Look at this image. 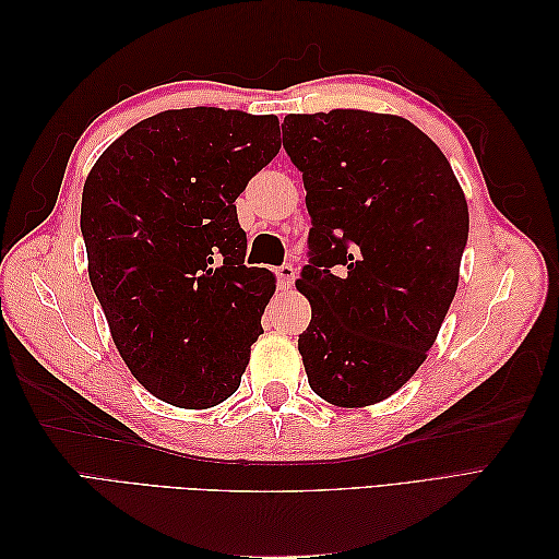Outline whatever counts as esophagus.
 Masks as SVG:
<instances>
[{
	"instance_id": "1",
	"label": "esophagus",
	"mask_w": 559,
	"mask_h": 559,
	"mask_svg": "<svg viewBox=\"0 0 559 559\" xmlns=\"http://www.w3.org/2000/svg\"><path fill=\"white\" fill-rule=\"evenodd\" d=\"M275 275H277V282H280L282 289H292L294 282H296V267L292 263H284L275 270Z\"/></svg>"
}]
</instances>
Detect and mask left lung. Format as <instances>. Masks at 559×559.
Wrapping results in <instances>:
<instances>
[{
  "instance_id": "left-lung-1",
  "label": "left lung",
  "mask_w": 559,
  "mask_h": 559,
  "mask_svg": "<svg viewBox=\"0 0 559 559\" xmlns=\"http://www.w3.org/2000/svg\"><path fill=\"white\" fill-rule=\"evenodd\" d=\"M286 156L312 216L298 335L312 392L343 408L378 403L427 359L460 282L468 207L443 151L401 116L289 114Z\"/></svg>"
}]
</instances>
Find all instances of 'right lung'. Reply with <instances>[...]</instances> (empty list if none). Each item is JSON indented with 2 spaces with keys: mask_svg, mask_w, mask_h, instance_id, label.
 Instances as JSON below:
<instances>
[{
  "mask_svg": "<svg viewBox=\"0 0 559 559\" xmlns=\"http://www.w3.org/2000/svg\"><path fill=\"white\" fill-rule=\"evenodd\" d=\"M280 154L277 116L163 111L91 170L81 235L93 292L130 373L177 408L238 392L275 275L245 265L235 200Z\"/></svg>",
  "mask_w": 559,
  "mask_h": 559,
  "instance_id": "add662e5",
  "label": "right lung"
}]
</instances>
